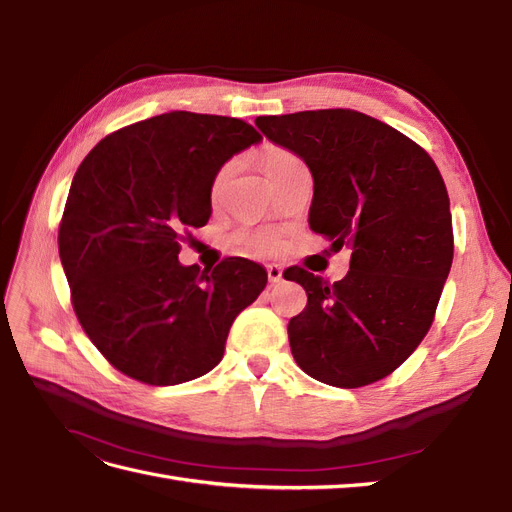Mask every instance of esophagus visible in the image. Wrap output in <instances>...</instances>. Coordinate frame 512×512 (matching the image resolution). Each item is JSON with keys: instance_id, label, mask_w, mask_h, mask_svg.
<instances>
[{"instance_id": "esophagus-1", "label": "esophagus", "mask_w": 512, "mask_h": 512, "mask_svg": "<svg viewBox=\"0 0 512 512\" xmlns=\"http://www.w3.org/2000/svg\"><path fill=\"white\" fill-rule=\"evenodd\" d=\"M282 267L280 265H269L267 267V275H269V282L271 284H280L282 282Z\"/></svg>"}]
</instances>
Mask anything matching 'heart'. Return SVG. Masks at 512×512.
<instances>
[{
	"instance_id": "b5f03b06",
	"label": "heart",
	"mask_w": 512,
	"mask_h": 512,
	"mask_svg": "<svg viewBox=\"0 0 512 512\" xmlns=\"http://www.w3.org/2000/svg\"><path fill=\"white\" fill-rule=\"evenodd\" d=\"M303 164L301 158L297 156V153H292L290 149H284V147H267L265 151H262V166H265V173L267 177H275L284 173V170L292 168V166H299ZM235 166L237 162L230 160L226 162L218 173H215L213 181H211V198L215 200L220 196V192L224 190L226 181L230 179V175L235 173ZM237 241L243 245V247H250V250H258V252H269L273 250V247L277 245V237L273 235V232H267V230H258V232H239Z\"/></svg>"
}]
</instances>
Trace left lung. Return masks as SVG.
I'll use <instances>...</instances> for the list:
<instances>
[{
	"instance_id": "8db88e82",
	"label": "left lung",
	"mask_w": 512,
	"mask_h": 512,
	"mask_svg": "<svg viewBox=\"0 0 512 512\" xmlns=\"http://www.w3.org/2000/svg\"><path fill=\"white\" fill-rule=\"evenodd\" d=\"M256 126L312 170L309 228L352 250L335 284L284 271L307 292L288 322L294 361L339 389L378 382L423 342L453 265L440 170L406 134L350 108L256 117Z\"/></svg>"
}]
</instances>
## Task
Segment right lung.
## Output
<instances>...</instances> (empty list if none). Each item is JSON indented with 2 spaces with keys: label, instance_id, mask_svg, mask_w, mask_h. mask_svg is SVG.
Wrapping results in <instances>:
<instances>
[{
  "label": "right lung",
  "instance_id": "add662e5",
  "mask_svg": "<svg viewBox=\"0 0 512 512\" xmlns=\"http://www.w3.org/2000/svg\"><path fill=\"white\" fill-rule=\"evenodd\" d=\"M262 136L243 119L173 111L132 123L87 153L59 222L74 314L104 359L153 386L205 376L232 322L267 286L247 258L183 267V232L211 215V181Z\"/></svg>",
  "mask_w": 512,
  "mask_h": 512
}]
</instances>
